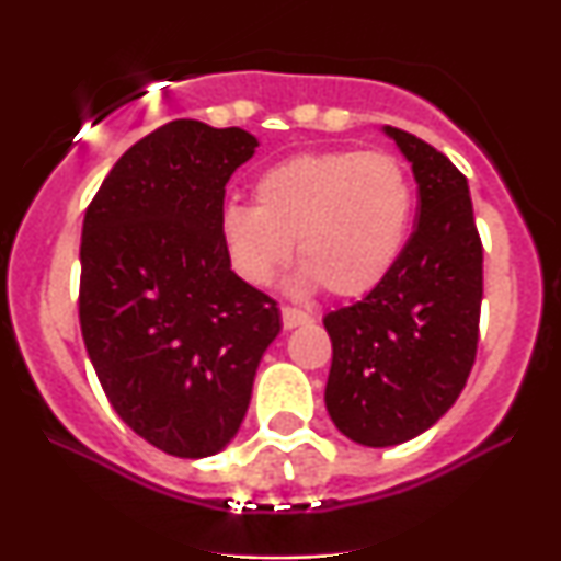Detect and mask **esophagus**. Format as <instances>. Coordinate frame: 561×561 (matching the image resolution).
Returning a JSON list of instances; mask_svg holds the SVG:
<instances>
[{"instance_id": "1", "label": "esophagus", "mask_w": 561, "mask_h": 561, "mask_svg": "<svg viewBox=\"0 0 561 561\" xmlns=\"http://www.w3.org/2000/svg\"><path fill=\"white\" fill-rule=\"evenodd\" d=\"M311 317H308L306 311H300V308H289L285 306L282 308V324H285V330H295V327H302V324H311Z\"/></svg>"}]
</instances>
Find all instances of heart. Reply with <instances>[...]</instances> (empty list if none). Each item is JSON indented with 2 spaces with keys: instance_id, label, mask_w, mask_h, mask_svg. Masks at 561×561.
I'll return each instance as SVG.
<instances>
[{
  "instance_id": "heart-1",
  "label": "heart",
  "mask_w": 561,
  "mask_h": 561,
  "mask_svg": "<svg viewBox=\"0 0 561 561\" xmlns=\"http://www.w3.org/2000/svg\"><path fill=\"white\" fill-rule=\"evenodd\" d=\"M253 205H229L221 237L234 272L268 287L293 261L298 289L364 298L388 279L414 218V184L388 152H302L255 179Z\"/></svg>"
}]
</instances>
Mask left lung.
<instances>
[{"instance_id": "left-lung-1", "label": "left lung", "mask_w": 561, "mask_h": 561, "mask_svg": "<svg viewBox=\"0 0 561 561\" xmlns=\"http://www.w3.org/2000/svg\"><path fill=\"white\" fill-rule=\"evenodd\" d=\"M420 184L416 227L388 279L324 317L334 427L369 448L398 446L465 390L480 340L482 242L467 176L433 145L385 126Z\"/></svg>"}]
</instances>
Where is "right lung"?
Returning <instances> with one entry per match:
<instances>
[{"mask_svg":"<svg viewBox=\"0 0 561 561\" xmlns=\"http://www.w3.org/2000/svg\"><path fill=\"white\" fill-rule=\"evenodd\" d=\"M259 139L179 118L128 147L83 216L79 319L115 414L182 459L240 430L279 308L231 272L227 182Z\"/></svg>","mask_w":561,"mask_h":561,"instance_id":"obj_1","label":"right lung"}]
</instances>
